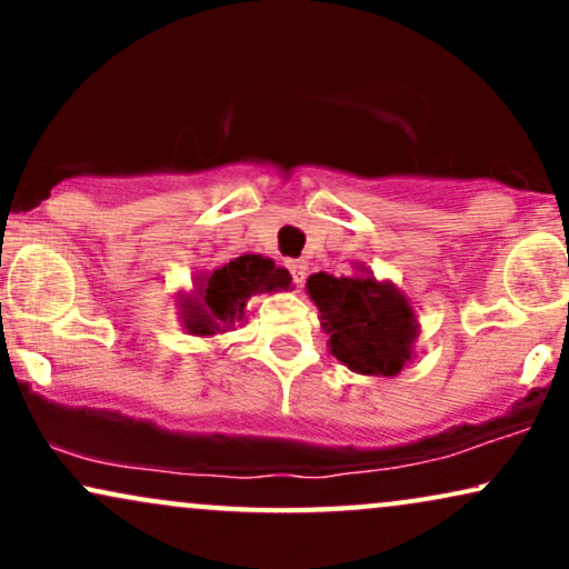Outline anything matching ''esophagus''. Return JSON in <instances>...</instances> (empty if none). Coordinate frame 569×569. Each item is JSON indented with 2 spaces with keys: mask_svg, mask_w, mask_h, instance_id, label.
Here are the masks:
<instances>
[{
  "mask_svg": "<svg viewBox=\"0 0 569 569\" xmlns=\"http://www.w3.org/2000/svg\"><path fill=\"white\" fill-rule=\"evenodd\" d=\"M286 267H289L293 283L302 286L305 278H307V262H305V259H289V262H286Z\"/></svg>",
  "mask_w": 569,
  "mask_h": 569,
  "instance_id": "1",
  "label": "esophagus"
}]
</instances>
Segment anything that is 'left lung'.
I'll return each instance as SVG.
<instances>
[{
    "mask_svg": "<svg viewBox=\"0 0 569 569\" xmlns=\"http://www.w3.org/2000/svg\"><path fill=\"white\" fill-rule=\"evenodd\" d=\"M307 293L321 310L331 356L348 369L393 377L411 361L417 318L390 280L318 272L307 278Z\"/></svg>",
    "mask_w": 569,
    "mask_h": 569,
    "instance_id": "left-lung-1",
    "label": "left lung"
}]
</instances>
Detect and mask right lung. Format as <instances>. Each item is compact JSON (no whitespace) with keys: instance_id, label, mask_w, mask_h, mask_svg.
Masks as SVG:
<instances>
[{"instance_id":"obj_1","label":"right lung","mask_w":569,"mask_h":569,"mask_svg":"<svg viewBox=\"0 0 569 569\" xmlns=\"http://www.w3.org/2000/svg\"><path fill=\"white\" fill-rule=\"evenodd\" d=\"M289 270L259 253H246L198 278L194 293L181 297V323L194 337L219 335L243 321V307L253 293L289 289Z\"/></svg>"}]
</instances>
